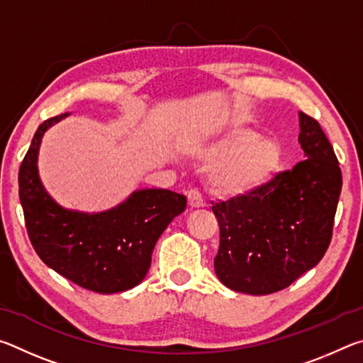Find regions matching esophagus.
<instances>
[{"mask_svg":"<svg viewBox=\"0 0 363 363\" xmlns=\"http://www.w3.org/2000/svg\"><path fill=\"white\" fill-rule=\"evenodd\" d=\"M187 201H189V206L192 208H200V206H203V199H201V195H200V192L199 190H195V189H190V190H187Z\"/></svg>","mask_w":363,"mask_h":363,"instance_id":"1","label":"esophagus"}]
</instances>
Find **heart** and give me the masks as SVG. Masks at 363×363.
I'll return each mask as SVG.
<instances>
[{
	"instance_id": "obj_1",
	"label": "heart",
	"mask_w": 363,
	"mask_h": 363,
	"mask_svg": "<svg viewBox=\"0 0 363 363\" xmlns=\"http://www.w3.org/2000/svg\"><path fill=\"white\" fill-rule=\"evenodd\" d=\"M196 155L214 164L210 187L223 199H240L257 192L281 164V147L274 139H259L248 130L232 133L211 145L199 147Z\"/></svg>"
}]
</instances>
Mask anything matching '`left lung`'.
<instances>
[{
    "instance_id": "left-lung-1",
    "label": "left lung",
    "mask_w": 363,
    "mask_h": 363,
    "mask_svg": "<svg viewBox=\"0 0 363 363\" xmlns=\"http://www.w3.org/2000/svg\"><path fill=\"white\" fill-rule=\"evenodd\" d=\"M303 162L257 192L219 201L214 270L233 291L270 294L317 266L330 247L342 177L318 121L299 112Z\"/></svg>"
}]
</instances>
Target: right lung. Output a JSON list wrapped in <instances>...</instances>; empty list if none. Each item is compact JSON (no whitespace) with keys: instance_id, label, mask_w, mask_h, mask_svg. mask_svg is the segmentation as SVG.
<instances>
[{"instance_id":"add662e5","label":"right lung","mask_w":363,"mask_h":363,"mask_svg":"<svg viewBox=\"0 0 363 363\" xmlns=\"http://www.w3.org/2000/svg\"><path fill=\"white\" fill-rule=\"evenodd\" d=\"M69 113L43 121L19 169V196L28 238L41 261L78 286L96 293L131 290L144 280L157 240L187 199L167 189L134 192L104 213L65 210L43 187L38 152L43 134Z\"/></svg>"}]
</instances>
